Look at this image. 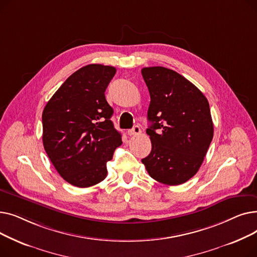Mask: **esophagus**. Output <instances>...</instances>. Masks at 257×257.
Segmentation results:
<instances>
[{
  "mask_svg": "<svg viewBox=\"0 0 257 257\" xmlns=\"http://www.w3.org/2000/svg\"><path fill=\"white\" fill-rule=\"evenodd\" d=\"M128 136H130V137H134V136H139V134H141L142 133V131H141V128H140V126H138V125H136V126H133V128L132 129H130V130H128Z\"/></svg>",
  "mask_w": 257,
  "mask_h": 257,
  "instance_id": "obj_1",
  "label": "esophagus"
}]
</instances>
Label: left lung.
<instances>
[{
    "label": "left lung",
    "instance_id": "8db88e82",
    "mask_svg": "<svg viewBox=\"0 0 257 257\" xmlns=\"http://www.w3.org/2000/svg\"><path fill=\"white\" fill-rule=\"evenodd\" d=\"M142 75L151 98L146 132L152 144L142 163L156 181L182 184L198 172L213 138L208 101L192 82L167 67H144Z\"/></svg>",
    "mask_w": 257,
    "mask_h": 257
}]
</instances>
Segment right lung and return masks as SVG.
<instances>
[{
	"instance_id": "add662e5",
	"label": "right lung",
	"mask_w": 257,
	"mask_h": 257,
	"mask_svg": "<svg viewBox=\"0 0 257 257\" xmlns=\"http://www.w3.org/2000/svg\"><path fill=\"white\" fill-rule=\"evenodd\" d=\"M116 70L88 64L67 78L43 111L45 150L60 176L72 185L88 187L107 175L106 164L121 145L110 117L105 90Z\"/></svg>"
}]
</instances>
